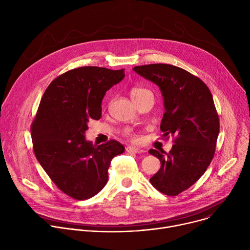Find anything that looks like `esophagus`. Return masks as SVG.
<instances>
[{"instance_id": "esophagus-1", "label": "esophagus", "mask_w": 250, "mask_h": 250, "mask_svg": "<svg viewBox=\"0 0 250 250\" xmlns=\"http://www.w3.org/2000/svg\"><path fill=\"white\" fill-rule=\"evenodd\" d=\"M125 150L129 153H136V154H140V153H144L145 150L141 149V148H137V147H133V146H127L125 148Z\"/></svg>"}]
</instances>
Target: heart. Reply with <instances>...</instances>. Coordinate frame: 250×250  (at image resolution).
Returning <instances> with one entry per match:
<instances>
[{
  "label": "heart",
  "instance_id": "obj_1",
  "mask_svg": "<svg viewBox=\"0 0 250 250\" xmlns=\"http://www.w3.org/2000/svg\"><path fill=\"white\" fill-rule=\"evenodd\" d=\"M146 93H149V91L146 90V89H144V88L134 87V88H132V89L130 90V93H129V94H130V98L133 100V99L138 98L139 96L144 95V94H146Z\"/></svg>",
  "mask_w": 250,
  "mask_h": 250
}]
</instances>
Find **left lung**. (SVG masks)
I'll list each match as a JSON object with an SVG mask.
<instances>
[{"label": "left lung", "instance_id": "8db88e82", "mask_svg": "<svg viewBox=\"0 0 250 250\" xmlns=\"http://www.w3.org/2000/svg\"><path fill=\"white\" fill-rule=\"evenodd\" d=\"M133 71L161 90L165 113L160 129L164 136H175L168 153L148 151L161 162L150 183L165 195L177 196L200 179L215 154L220 120L212 96L200 78L180 67L158 63Z\"/></svg>", "mask_w": 250, "mask_h": 250}]
</instances>
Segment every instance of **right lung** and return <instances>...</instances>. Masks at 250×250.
I'll use <instances>...</instances> for the list:
<instances>
[{"instance_id": "add662e5", "label": "right lung", "mask_w": 250, "mask_h": 250, "mask_svg": "<svg viewBox=\"0 0 250 250\" xmlns=\"http://www.w3.org/2000/svg\"><path fill=\"white\" fill-rule=\"evenodd\" d=\"M125 78V69L84 66L55 78L45 90L31 125L35 157L66 195L87 200L108 182L112 159L125 151L115 139L96 146L85 139L91 120H100L105 92Z\"/></svg>"}]
</instances>
